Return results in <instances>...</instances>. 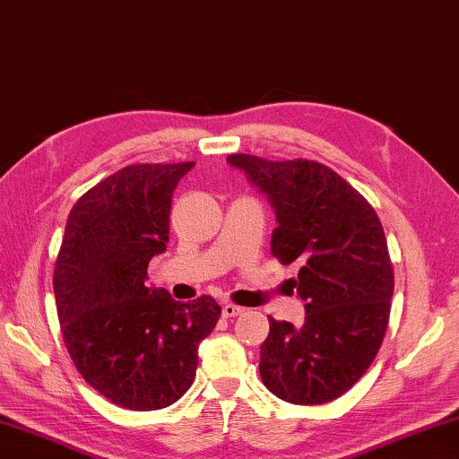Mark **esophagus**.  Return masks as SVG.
Masks as SVG:
<instances>
[{
	"label": "esophagus",
	"instance_id": "obj_1",
	"mask_svg": "<svg viewBox=\"0 0 459 459\" xmlns=\"http://www.w3.org/2000/svg\"><path fill=\"white\" fill-rule=\"evenodd\" d=\"M243 312H245L243 307L230 304V301H227V304H222V316L224 317H235V316H240Z\"/></svg>",
	"mask_w": 459,
	"mask_h": 459
}]
</instances>
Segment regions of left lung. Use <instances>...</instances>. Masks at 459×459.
<instances>
[{"instance_id": "1", "label": "left lung", "mask_w": 459, "mask_h": 459, "mask_svg": "<svg viewBox=\"0 0 459 459\" xmlns=\"http://www.w3.org/2000/svg\"><path fill=\"white\" fill-rule=\"evenodd\" d=\"M230 166L275 208L271 253L298 263L301 328L269 317L259 372L275 397L322 405L344 394L383 344L394 290L383 224L367 198L328 166L232 153Z\"/></svg>"}]
</instances>
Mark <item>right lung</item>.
<instances>
[{"label":"right lung","instance_id":"obj_1","mask_svg":"<svg viewBox=\"0 0 459 459\" xmlns=\"http://www.w3.org/2000/svg\"><path fill=\"white\" fill-rule=\"evenodd\" d=\"M184 164L127 166L82 194L68 214L54 298L68 354L82 378L115 405H172L196 377L198 344L221 306L192 304L145 285L147 265L166 251L169 208Z\"/></svg>","mask_w":459,"mask_h":459}]
</instances>
